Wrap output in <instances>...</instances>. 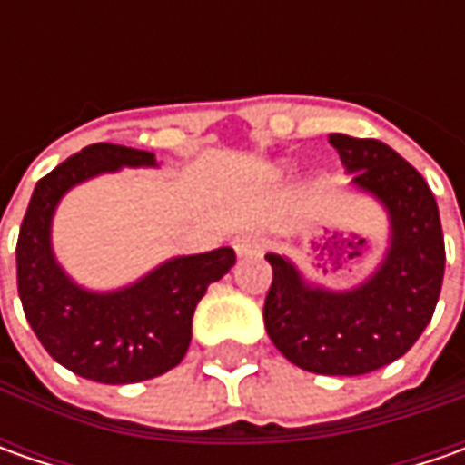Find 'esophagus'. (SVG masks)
I'll use <instances>...</instances> for the list:
<instances>
[{"mask_svg": "<svg viewBox=\"0 0 465 465\" xmlns=\"http://www.w3.org/2000/svg\"><path fill=\"white\" fill-rule=\"evenodd\" d=\"M261 245H263V241H261L256 232H241V235L232 241V248H235V256H238V259H245V256L259 253Z\"/></svg>", "mask_w": 465, "mask_h": 465, "instance_id": "obj_1", "label": "esophagus"}]
</instances>
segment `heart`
Instances as JSON below:
<instances>
[{
	"instance_id": "1",
	"label": "heart",
	"mask_w": 465,
	"mask_h": 465,
	"mask_svg": "<svg viewBox=\"0 0 465 465\" xmlns=\"http://www.w3.org/2000/svg\"><path fill=\"white\" fill-rule=\"evenodd\" d=\"M277 173H279V175H284V173H287V165H279Z\"/></svg>"
}]
</instances>
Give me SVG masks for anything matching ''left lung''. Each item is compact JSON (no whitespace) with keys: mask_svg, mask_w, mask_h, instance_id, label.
<instances>
[{"mask_svg":"<svg viewBox=\"0 0 465 465\" xmlns=\"http://www.w3.org/2000/svg\"><path fill=\"white\" fill-rule=\"evenodd\" d=\"M351 175L349 191L383 209L388 242L375 269L333 290L295 261L266 253L274 272L263 323L274 347L315 375H365L403 357L427 329L445 274L438 202L401 154L378 139L329 134Z\"/></svg>","mask_w":465,"mask_h":465,"instance_id":"left-lung-1","label":"left lung"}]
</instances>
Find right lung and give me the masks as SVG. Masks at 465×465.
<instances>
[{"label": "right lung", "instance_id": "obj_1", "mask_svg": "<svg viewBox=\"0 0 465 465\" xmlns=\"http://www.w3.org/2000/svg\"><path fill=\"white\" fill-rule=\"evenodd\" d=\"M124 168H160L157 157L121 144H90L35 183L17 238V292L45 351L95 383L150 381L186 357L206 287L235 266L232 248L173 256L114 290H90L54 253V214L72 188Z\"/></svg>", "mask_w": 465, "mask_h": 465}]
</instances>
